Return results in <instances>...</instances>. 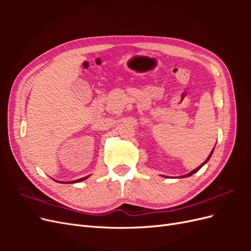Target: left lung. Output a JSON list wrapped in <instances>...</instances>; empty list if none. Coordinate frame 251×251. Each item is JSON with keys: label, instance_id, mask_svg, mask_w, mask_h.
Returning a JSON list of instances; mask_svg holds the SVG:
<instances>
[{"label": "left lung", "instance_id": "1", "mask_svg": "<svg viewBox=\"0 0 251 251\" xmlns=\"http://www.w3.org/2000/svg\"><path fill=\"white\" fill-rule=\"evenodd\" d=\"M214 150H215V148H214V149H212V151H210V154H209V156L207 157V159H206V160H205V161H204V162H203V163H202L201 165H199V166H198V168H197V169H195V170H194V171H192L191 173H188V174L184 175V176H180L179 178H185V177H189V176H192V175H194L195 173H197V172H198V171H199V170H200V169L202 168V166H203L204 164H206V163L208 162V160H209V159H210V157H211L212 153H214ZM164 177H165V176H164ZM166 178H168V177H166Z\"/></svg>", "mask_w": 251, "mask_h": 251}]
</instances>
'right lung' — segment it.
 Wrapping results in <instances>:
<instances>
[{
	"label": "right lung",
	"instance_id": "right-lung-1",
	"mask_svg": "<svg viewBox=\"0 0 251 251\" xmlns=\"http://www.w3.org/2000/svg\"><path fill=\"white\" fill-rule=\"evenodd\" d=\"M90 177V175L89 176H86V177H83V178H80V179H77V180H74V181H70V182H63V181H57V180H54V181H56V182H58V183H77V182H80V181H83V180H86V179H88Z\"/></svg>",
	"mask_w": 251,
	"mask_h": 251
}]
</instances>
